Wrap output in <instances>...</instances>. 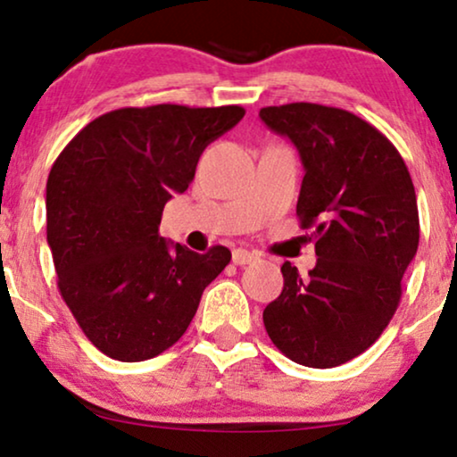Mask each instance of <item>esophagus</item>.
I'll use <instances>...</instances> for the list:
<instances>
[{"mask_svg":"<svg viewBox=\"0 0 457 457\" xmlns=\"http://www.w3.org/2000/svg\"><path fill=\"white\" fill-rule=\"evenodd\" d=\"M258 260V255L247 252V249H235L233 252V264L237 266H245V264H252V262Z\"/></svg>","mask_w":457,"mask_h":457,"instance_id":"34e87169","label":"esophagus"}]
</instances>
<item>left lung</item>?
Returning <instances> with one entry per match:
<instances>
[{
	"instance_id": "left-lung-1",
	"label": "left lung",
	"mask_w": 457,
	"mask_h": 457,
	"mask_svg": "<svg viewBox=\"0 0 457 457\" xmlns=\"http://www.w3.org/2000/svg\"><path fill=\"white\" fill-rule=\"evenodd\" d=\"M260 118L302 155L297 218L314 228L318 255L308 278L280 266L285 285L264 310L266 333L297 364L341 366L383 335L402 299L420 239L414 183L395 145L352 112L297 102L268 105Z\"/></svg>"
}]
</instances>
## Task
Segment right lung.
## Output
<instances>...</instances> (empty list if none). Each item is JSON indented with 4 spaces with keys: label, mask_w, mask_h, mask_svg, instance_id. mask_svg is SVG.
<instances>
[{
    "label": "right lung",
    "mask_w": 457,
    "mask_h": 457,
    "mask_svg": "<svg viewBox=\"0 0 457 457\" xmlns=\"http://www.w3.org/2000/svg\"><path fill=\"white\" fill-rule=\"evenodd\" d=\"M241 105L120 108L91 120L47 177V243L58 289L87 339L112 360L143 361L185 335L205 287L230 262L158 235L199 155L233 129Z\"/></svg>",
    "instance_id": "right-lung-1"
}]
</instances>
